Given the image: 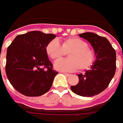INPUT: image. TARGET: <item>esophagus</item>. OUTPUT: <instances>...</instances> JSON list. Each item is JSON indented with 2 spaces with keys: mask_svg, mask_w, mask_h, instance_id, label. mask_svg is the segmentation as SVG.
Returning a JSON list of instances; mask_svg holds the SVG:
<instances>
[{
  "mask_svg": "<svg viewBox=\"0 0 123 123\" xmlns=\"http://www.w3.org/2000/svg\"><path fill=\"white\" fill-rule=\"evenodd\" d=\"M63 74L65 75L66 76H67V77H69V76L71 75V74H67V73H63Z\"/></svg>",
  "mask_w": 123,
  "mask_h": 123,
  "instance_id": "obj_1",
  "label": "esophagus"
}]
</instances>
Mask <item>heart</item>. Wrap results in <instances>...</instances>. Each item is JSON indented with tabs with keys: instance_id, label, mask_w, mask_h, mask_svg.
Wrapping results in <instances>:
<instances>
[{
	"instance_id": "b5f03b06",
	"label": "heart",
	"mask_w": 123,
	"mask_h": 123,
	"mask_svg": "<svg viewBox=\"0 0 123 123\" xmlns=\"http://www.w3.org/2000/svg\"><path fill=\"white\" fill-rule=\"evenodd\" d=\"M45 52L52 60H58L65 52H69V59L58 60L54 62V68L61 71L72 72L78 69H88L94 64L96 58L95 51L88 46L85 41L78 37L65 39L61 45L58 40L53 39L46 45Z\"/></svg>"
}]
</instances>
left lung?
<instances>
[{
    "instance_id": "left-lung-1",
    "label": "left lung",
    "mask_w": 123,
    "mask_h": 123,
    "mask_svg": "<svg viewBox=\"0 0 123 123\" xmlns=\"http://www.w3.org/2000/svg\"><path fill=\"white\" fill-rule=\"evenodd\" d=\"M87 40L95 52L96 60L91 69L84 74L78 75L79 82L71 86V89L76 95L92 97L101 93L108 86L116 71V52L110 41L104 37L93 32L79 34Z\"/></svg>"
}]
</instances>
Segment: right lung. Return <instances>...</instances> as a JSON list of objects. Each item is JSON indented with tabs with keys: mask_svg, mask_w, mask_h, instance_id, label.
<instances>
[{
	"mask_svg": "<svg viewBox=\"0 0 123 123\" xmlns=\"http://www.w3.org/2000/svg\"><path fill=\"white\" fill-rule=\"evenodd\" d=\"M55 37L54 34L31 31L18 35L8 47L6 76L21 94L27 97L41 96L52 87L58 72L53 70L45 48Z\"/></svg>",
	"mask_w": 123,
	"mask_h": 123,
	"instance_id": "1",
	"label": "right lung"
}]
</instances>
